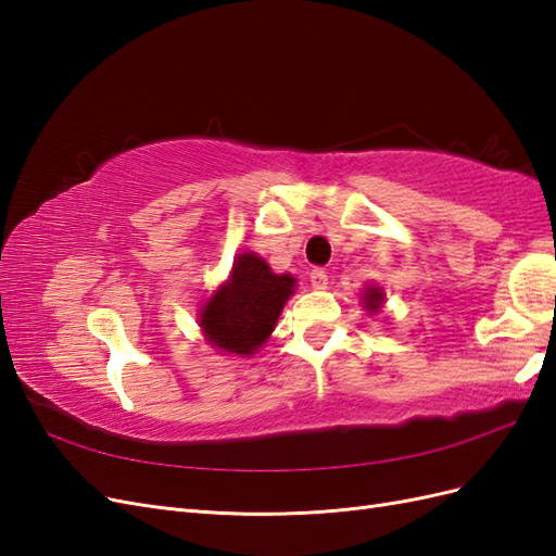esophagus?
Here are the masks:
<instances>
[{"label": "esophagus", "instance_id": "34e87169", "mask_svg": "<svg viewBox=\"0 0 556 556\" xmlns=\"http://www.w3.org/2000/svg\"><path fill=\"white\" fill-rule=\"evenodd\" d=\"M327 271H323V268H313L311 271V285L315 290H327Z\"/></svg>", "mask_w": 556, "mask_h": 556}]
</instances>
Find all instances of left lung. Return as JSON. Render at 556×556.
I'll return each instance as SVG.
<instances>
[{
  "instance_id": "8db88e82",
  "label": "left lung",
  "mask_w": 556,
  "mask_h": 556,
  "mask_svg": "<svg viewBox=\"0 0 556 556\" xmlns=\"http://www.w3.org/2000/svg\"><path fill=\"white\" fill-rule=\"evenodd\" d=\"M362 304L368 313H378L384 304V294L382 290L378 288V285H368V288H364V294H362Z\"/></svg>"
}]
</instances>
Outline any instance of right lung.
I'll use <instances>...</instances> for the list:
<instances>
[{
    "label": "right lung",
    "instance_id": "right-lung-1",
    "mask_svg": "<svg viewBox=\"0 0 556 556\" xmlns=\"http://www.w3.org/2000/svg\"><path fill=\"white\" fill-rule=\"evenodd\" d=\"M294 285L290 274H274L255 252H243L233 260L229 280L201 308L199 327L213 348L255 355L271 336Z\"/></svg>",
    "mask_w": 556,
    "mask_h": 556
}]
</instances>
